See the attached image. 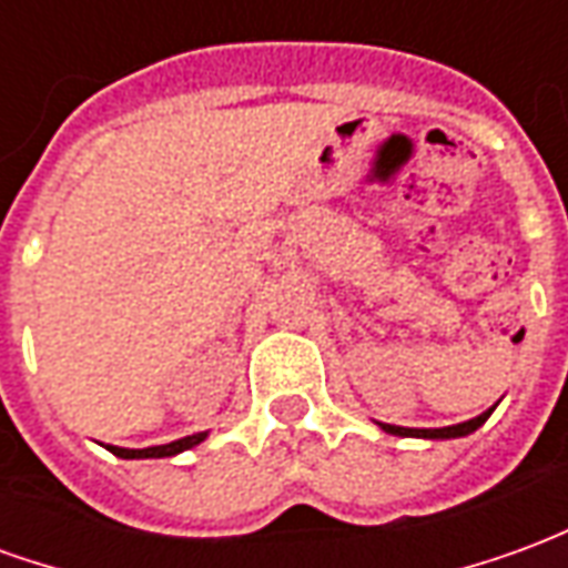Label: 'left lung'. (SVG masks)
Masks as SVG:
<instances>
[{
    "mask_svg": "<svg viewBox=\"0 0 568 568\" xmlns=\"http://www.w3.org/2000/svg\"><path fill=\"white\" fill-rule=\"evenodd\" d=\"M496 410V405L484 410L480 417L468 419V423H456V426H444V428H405V426H389V423H377L383 432H389V435H402V438H428V440H438V438H463V435H471L475 428H480L489 419V414Z\"/></svg>",
    "mask_w": 568,
    "mask_h": 568,
    "instance_id": "1",
    "label": "left lung"
}]
</instances>
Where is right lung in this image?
<instances>
[{"mask_svg":"<svg viewBox=\"0 0 568 568\" xmlns=\"http://www.w3.org/2000/svg\"><path fill=\"white\" fill-rule=\"evenodd\" d=\"M203 438H206V432L185 435V438L170 440V444H158V447H142V450H130V447H112V444H105V447L115 453V456H121V459H161V456H175V453L191 450V447H197Z\"/></svg>","mask_w":568,"mask_h":568,"instance_id":"right-lung-1","label":"right lung"}]
</instances>
